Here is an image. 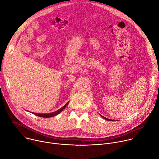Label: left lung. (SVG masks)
<instances>
[{"instance_id": "1", "label": "left lung", "mask_w": 159, "mask_h": 159, "mask_svg": "<svg viewBox=\"0 0 159 159\" xmlns=\"http://www.w3.org/2000/svg\"><path fill=\"white\" fill-rule=\"evenodd\" d=\"M100 116H102V117H103L105 120H108V121H114L113 120H111V119H107V118H106V117H103V116H102V115H99Z\"/></svg>"}]
</instances>
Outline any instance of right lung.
Listing matches in <instances>:
<instances>
[{"instance_id": "1", "label": "right lung", "mask_w": 159, "mask_h": 159, "mask_svg": "<svg viewBox=\"0 0 159 159\" xmlns=\"http://www.w3.org/2000/svg\"><path fill=\"white\" fill-rule=\"evenodd\" d=\"M69 102L66 103L65 105H64L63 107H61L60 109L57 110L54 112H52V113H34V112H32L33 114L37 115V116H39V117H44V118H49V117H54L56 116V115H58L59 113H60L66 107V105H68Z\"/></svg>"}]
</instances>
